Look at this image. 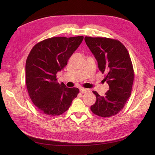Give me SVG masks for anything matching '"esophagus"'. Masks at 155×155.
I'll use <instances>...</instances> for the list:
<instances>
[{
    "mask_svg": "<svg viewBox=\"0 0 155 155\" xmlns=\"http://www.w3.org/2000/svg\"><path fill=\"white\" fill-rule=\"evenodd\" d=\"M89 90L87 88H80V92L82 93H86L87 92H88Z\"/></svg>",
    "mask_w": 155,
    "mask_h": 155,
    "instance_id": "34e87169",
    "label": "esophagus"
}]
</instances>
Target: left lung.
Returning <instances> with one entry per match:
<instances>
[{
    "instance_id": "1",
    "label": "left lung",
    "mask_w": 155,
    "mask_h": 155,
    "mask_svg": "<svg viewBox=\"0 0 155 155\" xmlns=\"http://www.w3.org/2000/svg\"><path fill=\"white\" fill-rule=\"evenodd\" d=\"M85 41L100 70L105 73L104 80L109 86L104 96L93 91L96 101L91 109L94 114L104 118L114 116L123 109L132 91L134 74L129 54L118 40L86 36Z\"/></svg>"
}]
</instances>
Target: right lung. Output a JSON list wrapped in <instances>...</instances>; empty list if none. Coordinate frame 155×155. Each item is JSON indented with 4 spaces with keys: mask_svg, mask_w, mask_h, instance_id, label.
<instances>
[{
    "mask_svg": "<svg viewBox=\"0 0 155 155\" xmlns=\"http://www.w3.org/2000/svg\"><path fill=\"white\" fill-rule=\"evenodd\" d=\"M83 40V36L54 37L36 44L26 62V84L32 102L41 113L59 116L66 112L79 92L57 81L56 74Z\"/></svg>",
    "mask_w": 155,
    "mask_h": 155,
    "instance_id": "obj_1",
    "label": "right lung"
}]
</instances>
